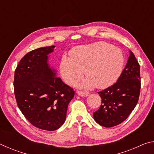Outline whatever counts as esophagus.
Instances as JSON below:
<instances>
[{
	"mask_svg": "<svg viewBox=\"0 0 154 154\" xmlns=\"http://www.w3.org/2000/svg\"><path fill=\"white\" fill-rule=\"evenodd\" d=\"M77 94L80 96H82V97H85V96L89 95V93L86 92H82V91H77Z\"/></svg>",
	"mask_w": 154,
	"mask_h": 154,
	"instance_id": "34e87169",
	"label": "esophagus"
}]
</instances>
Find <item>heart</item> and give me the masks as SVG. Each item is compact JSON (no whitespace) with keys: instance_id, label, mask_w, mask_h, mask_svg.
<instances>
[{"instance_id":"obj_1","label":"heart","mask_w":154,"mask_h":154,"mask_svg":"<svg viewBox=\"0 0 154 154\" xmlns=\"http://www.w3.org/2000/svg\"><path fill=\"white\" fill-rule=\"evenodd\" d=\"M70 58L62 57L60 72L62 80L72 85L83 76L87 79L77 84L83 89H105L118 80L123 71L125 58L120 49L105 41L75 47Z\"/></svg>"}]
</instances>
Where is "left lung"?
Listing matches in <instances>:
<instances>
[{
    "label": "left lung",
    "mask_w": 154,
    "mask_h": 154,
    "mask_svg": "<svg viewBox=\"0 0 154 154\" xmlns=\"http://www.w3.org/2000/svg\"><path fill=\"white\" fill-rule=\"evenodd\" d=\"M126 66L117 82L98 92L102 98L100 107L94 113L100 126L111 128L128 118L139 100L140 89V66L131 51Z\"/></svg>",
    "instance_id": "8db88e82"
}]
</instances>
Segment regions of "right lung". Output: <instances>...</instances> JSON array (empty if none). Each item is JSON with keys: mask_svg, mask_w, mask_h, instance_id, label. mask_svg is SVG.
Wrapping results in <instances>:
<instances>
[{"mask_svg": "<svg viewBox=\"0 0 154 154\" xmlns=\"http://www.w3.org/2000/svg\"><path fill=\"white\" fill-rule=\"evenodd\" d=\"M55 47H43L26 54L15 69L14 82L22 114L34 126L48 131L63 125L68 105L75 95L49 64V55Z\"/></svg>", "mask_w": 154, "mask_h": 154, "instance_id": "obj_1", "label": "right lung"}]
</instances>
